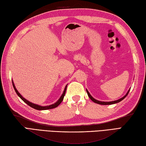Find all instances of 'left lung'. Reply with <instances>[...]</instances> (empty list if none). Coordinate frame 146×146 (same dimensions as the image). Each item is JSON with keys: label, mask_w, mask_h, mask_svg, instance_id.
<instances>
[{"label": "left lung", "mask_w": 146, "mask_h": 146, "mask_svg": "<svg viewBox=\"0 0 146 146\" xmlns=\"http://www.w3.org/2000/svg\"><path fill=\"white\" fill-rule=\"evenodd\" d=\"M86 92H87L88 94V96L89 98H90V99H91L92 101L93 102H94V103H96L97 104H102V105H109V104H115V103H119L120 101H121L123 100V99L126 98V97L127 96V94H128L130 90V88L128 90V91H127V92L126 93V95H125L124 97H122V98L118 99V100H116V101H110V102H104V101H98V100H96V99H94L92 96L90 95V94L89 93V92L87 90V89H86Z\"/></svg>", "instance_id": "8db88e82"}]
</instances>
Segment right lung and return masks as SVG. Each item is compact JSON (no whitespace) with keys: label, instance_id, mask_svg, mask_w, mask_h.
<instances>
[{"label":"right lung","instance_id":"1","mask_svg":"<svg viewBox=\"0 0 146 146\" xmlns=\"http://www.w3.org/2000/svg\"><path fill=\"white\" fill-rule=\"evenodd\" d=\"M12 83H13V88L15 89V92H16V93L18 96H19V97L20 98H21L22 100L25 102V103H26L27 104H28L29 106L31 107V108H34V109H36L37 110H49V109H52V108H56V107L59 106V104H60L61 102H62V101L63 100V98H64V96H65V92H66V86H67V85H66L65 89H64V91L63 92L62 94V95L61 96V97L60 98V99H58V100L55 103H54L52 104H50V105H48V106H40V105H38V104H35V103H31V102H29V101H27V99H25L24 98H23V97L22 96L21 94H20L19 92H18V90H17L16 87H15V84L13 83V81L12 80Z\"/></svg>","mask_w":146,"mask_h":146}]
</instances>
